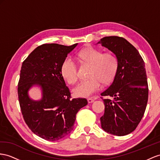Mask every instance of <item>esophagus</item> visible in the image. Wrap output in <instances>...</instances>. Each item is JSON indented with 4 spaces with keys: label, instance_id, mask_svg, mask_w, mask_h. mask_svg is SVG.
<instances>
[{
    "label": "esophagus",
    "instance_id": "1",
    "mask_svg": "<svg viewBox=\"0 0 160 160\" xmlns=\"http://www.w3.org/2000/svg\"><path fill=\"white\" fill-rule=\"evenodd\" d=\"M94 101H95V99H92V98H88V102L89 103H93Z\"/></svg>",
    "mask_w": 160,
    "mask_h": 160
}]
</instances>
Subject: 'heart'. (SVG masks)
<instances>
[{"label":"heart","mask_w":160,"mask_h":160,"mask_svg":"<svg viewBox=\"0 0 160 160\" xmlns=\"http://www.w3.org/2000/svg\"><path fill=\"white\" fill-rule=\"evenodd\" d=\"M78 56L84 63L91 65L88 76L89 78L81 82L73 89L75 95L88 97L99 91L104 84L110 82L115 77L118 68V60L112 52L102 53V51L94 47L82 49ZM61 73L69 84H76L79 78L77 64L70 57H67L61 63Z\"/></svg>","instance_id":"1"}]
</instances>
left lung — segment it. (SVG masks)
<instances>
[{
	"instance_id": "obj_1",
	"label": "left lung",
	"mask_w": 160,
	"mask_h": 160,
	"mask_svg": "<svg viewBox=\"0 0 160 160\" xmlns=\"http://www.w3.org/2000/svg\"><path fill=\"white\" fill-rule=\"evenodd\" d=\"M97 43L113 52L118 60L113 82L101 94L105 105L101 127L110 134L124 136L136 129L148 101L144 61L137 49L122 37L106 36ZM105 96L109 98L103 99Z\"/></svg>"
}]
</instances>
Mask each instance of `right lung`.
<instances>
[{"instance_id":"obj_1","label":"right lung","mask_w":160,"mask_h":160,"mask_svg":"<svg viewBox=\"0 0 160 160\" xmlns=\"http://www.w3.org/2000/svg\"><path fill=\"white\" fill-rule=\"evenodd\" d=\"M77 44H43L22 63L18 88L20 109L29 128L45 140L58 141L70 133L76 113L88 104L84 98L72 99L61 73V63ZM34 85L42 88L40 101L28 97V90Z\"/></svg>"}]
</instances>
